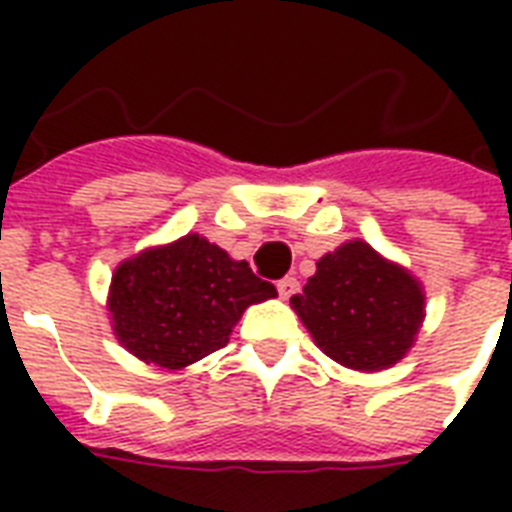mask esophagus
I'll return each instance as SVG.
<instances>
[{"label": "esophagus", "instance_id": "esophagus-1", "mask_svg": "<svg viewBox=\"0 0 512 512\" xmlns=\"http://www.w3.org/2000/svg\"><path fill=\"white\" fill-rule=\"evenodd\" d=\"M276 287H279V295L284 297V300H287V297L295 295L297 287H300V284H297L295 276H284V279H281L279 284H276Z\"/></svg>", "mask_w": 512, "mask_h": 512}]
</instances>
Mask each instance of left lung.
<instances>
[{"label":"left lung","mask_w":512,"mask_h":512,"mask_svg":"<svg viewBox=\"0 0 512 512\" xmlns=\"http://www.w3.org/2000/svg\"><path fill=\"white\" fill-rule=\"evenodd\" d=\"M289 303L313 342L356 372L398 364L425 321L420 279L361 239L321 257L303 292Z\"/></svg>","instance_id":"obj_1"}]
</instances>
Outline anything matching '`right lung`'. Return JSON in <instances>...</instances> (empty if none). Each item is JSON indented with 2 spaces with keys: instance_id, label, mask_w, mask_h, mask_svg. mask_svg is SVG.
I'll return each instance as SVG.
<instances>
[{
  "instance_id": "add662e5",
  "label": "right lung",
  "mask_w": 512,
  "mask_h": 512,
  "mask_svg": "<svg viewBox=\"0 0 512 512\" xmlns=\"http://www.w3.org/2000/svg\"><path fill=\"white\" fill-rule=\"evenodd\" d=\"M271 297L276 287L257 279L247 260L188 233L119 263L108 316L122 348L175 372L223 348L241 313Z\"/></svg>"
}]
</instances>
